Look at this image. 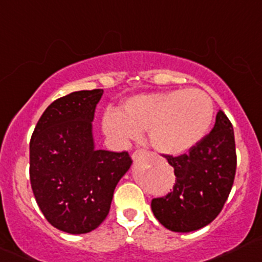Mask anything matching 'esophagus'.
I'll return each instance as SVG.
<instances>
[{"label": "esophagus", "mask_w": 262, "mask_h": 262, "mask_svg": "<svg viewBox=\"0 0 262 262\" xmlns=\"http://www.w3.org/2000/svg\"><path fill=\"white\" fill-rule=\"evenodd\" d=\"M144 152L145 150H136L134 154H132V159H134V160H137V159H139Z\"/></svg>", "instance_id": "1"}]
</instances>
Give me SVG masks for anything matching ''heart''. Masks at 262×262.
<instances>
[{
	"mask_svg": "<svg viewBox=\"0 0 262 262\" xmlns=\"http://www.w3.org/2000/svg\"><path fill=\"white\" fill-rule=\"evenodd\" d=\"M212 98L201 90L139 94L126 99L120 111L102 117L103 132L117 145L128 144L149 130L151 146L166 155H182L206 136L213 120Z\"/></svg>",
	"mask_w": 262,
	"mask_h": 262,
	"instance_id": "heart-1",
	"label": "heart"
}]
</instances>
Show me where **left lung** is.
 I'll list each match as a JSON object with an SVG mask.
<instances>
[{"label": "left lung", "instance_id": "obj_1", "mask_svg": "<svg viewBox=\"0 0 262 262\" xmlns=\"http://www.w3.org/2000/svg\"><path fill=\"white\" fill-rule=\"evenodd\" d=\"M174 168L170 193L151 201L156 220L174 232L196 231L222 211L236 175V145L231 121L222 111L214 127L188 154L164 155Z\"/></svg>", "mask_w": 262, "mask_h": 262}]
</instances>
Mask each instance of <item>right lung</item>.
<instances>
[{
  "mask_svg": "<svg viewBox=\"0 0 262 262\" xmlns=\"http://www.w3.org/2000/svg\"><path fill=\"white\" fill-rule=\"evenodd\" d=\"M103 90L58 98L30 140V183L48 222L67 233L96 230L108 214L116 185L130 169L127 151L94 149L92 121Z\"/></svg>",
  "mask_w": 262,
  "mask_h": 262,
  "instance_id": "1",
  "label": "right lung"
}]
</instances>
